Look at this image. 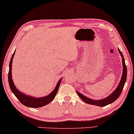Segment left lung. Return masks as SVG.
Instances as JSON below:
<instances>
[{
	"label": "left lung",
	"instance_id": "left-lung-1",
	"mask_svg": "<svg viewBox=\"0 0 134 134\" xmlns=\"http://www.w3.org/2000/svg\"><path fill=\"white\" fill-rule=\"evenodd\" d=\"M118 51L119 52L120 55L122 57V58L123 73H122V78H121L120 81L119 82V83L118 87H117V88L114 90V91L113 93H111V94L110 95H109L107 97H106L104 99H99V100H98V99L97 100H94V99H91L90 98L86 97V96H85V95L80 94V92L76 91V92H77L79 97L83 101L85 102L86 103L89 104H91V105L99 106V107H104V106H105L108 104H111L112 103H113V102L114 101H116V99L118 98L119 97L123 89H124L125 82H126V80L127 68H126V64H125V58L124 57V55H123L122 53L121 52V51L119 48H118Z\"/></svg>",
	"mask_w": 134,
	"mask_h": 134
}]
</instances>
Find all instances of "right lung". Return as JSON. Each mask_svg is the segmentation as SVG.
<instances>
[{"label": "right lung", "mask_w": 134, "mask_h": 134, "mask_svg": "<svg viewBox=\"0 0 134 134\" xmlns=\"http://www.w3.org/2000/svg\"><path fill=\"white\" fill-rule=\"evenodd\" d=\"M15 51H14V54H12L11 59H10V60L9 66V73H8V82H9L10 88V90H11L12 92H13L15 96L17 98L18 100L20 101L23 105L26 106V107L31 108H38L43 107L44 105L48 104L51 103V102L54 99V98L55 97L57 93L58 92L59 86L60 85L62 78H61V79L59 80L58 82L57 83V86L55 88L54 90H53V91H52L51 93L49 95H47V96L40 98H36L34 97L30 96V95H27L23 92H21L20 91L16 88L15 86L12 78V59H13L14 56L15 55Z\"/></svg>", "instance_id": "right-lung-1"}]
</instances>
